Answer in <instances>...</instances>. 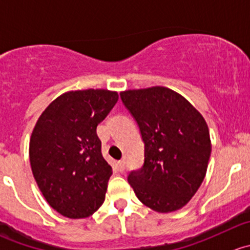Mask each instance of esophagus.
<instances>
[{
    "mask_svg": "<svg viewBox=\"0 0 250 250\" xmlns=\"http://www.w3.org/2000/svg\"><path fill=\"white\" fill-rule=\"evenodd\" d=\"M125 160H121V161H118V169L122 172V171H125Z\"/></svg>",
    "mask_w": 250,
    "mask_h": 250,
    "instance_id": "obj_1",
    "label": "esophagus"
}]
</instances>
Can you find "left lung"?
<instances>
[{
    "label": "left lung",
    "mask_w": 250,
    "mask_h": 250,
    "mask_svg": "<svg viewBox=\"0 0 250 250\" xmlns=\"http://www.w3.org/2000/svg\"><path fill=\"white\" fill-rule=\"evenodd\" d=\"M144 142V164L128 182L157 212L183 208L202 186L211 154L209 128L188 100L165 86L121 93Z\"/></svg>",
    "instance_id": "obj_1"
}]
</instances>
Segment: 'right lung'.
<instances>
[{"label": "right lung", "instance_id": "right-lung-1", "mask_svg": "<svg viewBox=\"0 0 250 250\" xmlns=\"http://www.w3.org/2000/svg\"><path fill=\"white\" fill-rule=\"evenodd\" d=\"M118 100L105 89L68 91L41 113L29 159L38 187L52 209L69 219L93 215L105 200L112 167L101 154L96 127Z\"/></svg>", "mask_w": 250, "mask_h": 250}]
</instances>
